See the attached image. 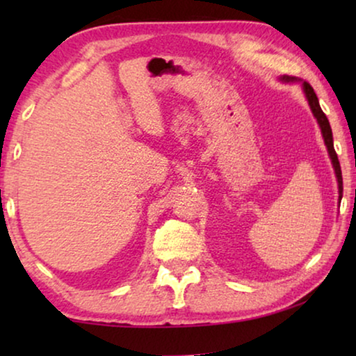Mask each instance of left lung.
<instances>
[{"label":"left lung","instance_id":"1","mask_svg":"<svg viewBox=\"0 0 356 356\" xmlns=\"http://www.w3.org/2000/svg\"><path fill=\"white\" fill-rule=\"evenodd\" d=\"M285 81H295L293 77H284ZM303 89H305V94H306V99L309 102V106L311 110H313V113L316 116V120H318V123L321 126V131H323V138H324V143L327 145V150H329V155L330 159H332V165H334V170H335V175H337V181H339V193L342 194L343 188H342V170H340V163H339V159H337V154H335V149H334V140H332V129H330V124H329V120L327 116L324 115V111L321 110L319 106V100L318 97H316L313 87H311L308 82H303Z\"/></svg>","mask_w":356,"mask_h":356}]
</instances>
